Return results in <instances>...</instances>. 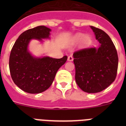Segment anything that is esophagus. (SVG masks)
Here are the masks:
<instances>
[{
	"label": "esophagus",
	"instance_id": "1",
	"mask_svg": "<svg viewBox=\"0 0 126 126\" xmlns=\"http://www.w3.org/2000/svg\"><path fill=\"white\" fill-rule=\"evenodd\" d=\"M67 60H68V61H73V55H69V56H68Z\"/></svg>",
	"mask_w": 126,
	"mask_h": 126
}]
</instances>
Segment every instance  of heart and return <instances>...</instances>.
Wrapping results in <instances>:
<instances>
[{"label": "heart", "mask_w": 126, "mask_h": 126, "mask_svg": "<svg viewBox=\"0 0 126 126\" xmlns=\"http://www.w3.org/2000/svg\"><path fill=\"white\" fill-rule=\"evenodd\" d=\"M81 41L83 45H88L91 42V38L89 35H84L83 33H78L75 34L71 40L73 43H78Z\"/></svg>", "instance_id": "1"}]
</instances>
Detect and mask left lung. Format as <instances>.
Segmentation results:
<instances>
[{
	"instance_id": "1",
	"label": "left lung",
	"mask_w": 126,
	"mask_h": 126,
	"mask_svg": "<svg viewBox=\"0 0 126 126\" xmlns=\"http://www.w3.org/2000/svg\"><path fill=\"white\" fill-rule=\"evenodd\" d=\"M98 48L89 47L73 53L75 79L84 92L94 93L106 89L115 81L118 68V55L115 47L103 30L91 26Z\"/></svg>"
}]
</instances>
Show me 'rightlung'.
<instances>
[{"label":"right lung","instance_id":"1","mask_svg":"<svg viewBox=\"0 0 126 126\" xmlns=\"http://www.w3.org/2000/svg\"><path fill=\"white\" fill-rule=\"evenodd\" d=\"M50 31L44 26L26 30L21 34L12 48L9 57L11 78L15 84L26 93H40L47 90L59 69L67 59L66 55L61 59L36 58L28 50L32 39L42 40V38H48Z\"/></svg>","mask_w":126,"mask_h":126}]
</instances>
